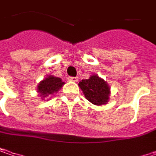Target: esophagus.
<instances>
[{
    "label": "esophagus",
    "mask_w": 156,
    "mask_h": 156,
    "mask_svg": "<svg viewBox=\"0 0 156 156\" xmlns=\"http://www.w3.org/2000/svg\"><path fill=\"white\" fill-rule=\"evenodd\" d=\"M68 80L72 81V82H78V78H77V77H68Z\"/></svg>",
    "instance_id": "obj_1"
}]
</instances>
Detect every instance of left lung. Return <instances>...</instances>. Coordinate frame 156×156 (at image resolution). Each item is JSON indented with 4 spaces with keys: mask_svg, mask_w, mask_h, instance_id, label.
<instances>
[{
    "mask_svg": "<svg viewBox=\"0 0 156 156\" xmlns=\"http://www.w3.org/2000/svg\"><path fill=\"white\" fill-rule=\"evenodd\" d=\"M78 86L83 91L86 99L94 105L106 104L109 99L110 88L106 81L97 75L81 80Z\"/></svg>",
    "mask_w": 156,
    "mask_h": 156,
    "instance_id": "1",
    "label": "left lung"
}]
</instances>
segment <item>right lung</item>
Instances as JSON below:
<instances>
[{
    "mask_svg": "<svg viewBox=\"0 0 156 156\" xmlns=\"http://www.w3.org/2000/svg\"><path fill=\"white\" fill-rule=\"evenodd\" d=\"M63 85L64 82H62L61 78L49 75L48 78L40 82L37 87V90L43 99L45 97L58 92Z\"/></svg>",
    "mask_w": 156,
    "mask_h": 156,
    "instance_id": "add662e5",
    "label": "right lung"
}]
</instances>
